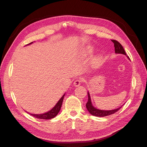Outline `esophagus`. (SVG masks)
I'll return each mask as SVG.
<instances>
[{
	"mask_svg": "<svg viewBox=\"0 0 147 147\" xmlns=\"http://www.w3.org/2000/svg\"><path fill=\"white\" fill-rule=\"evenodd\" d=\"M82 80L81 79H77L74 82V86L75 87H77V86H78L80 85V84L82 83Z\"/></svg>",
	"mask_w": 147,
	"mask_h": 147,
	"instance_id": "esophagus-1",
	"label": "esophagus"
}]
</instances>
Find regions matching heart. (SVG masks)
Here are the masks:
<instances>
[{
  "label": "heart",
  "mask_w": 147,
  "mask_h": 147,
  "mask_svg": "<svg viewBox=\"0 0 147 147\" xmlns=\"http://www.w3.org/2000/svg\"><path fill=\"white\" fill-rule=\"evenodd\" d=\"M90 52H91V50L90 51ZM100 57L99 56H98V57H96V58L94 59V62L95 63H98V62H99V61H100Z\"/></svg>",
  "instance_id": "heart-1"
}]
</instances>
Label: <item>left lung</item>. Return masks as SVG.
<instances>
[{"mask_svg":"<svg viewBox=\"0 0 147 147\" xmlns=\"http://www.w3.org/2000/svg\"><path fill=\"white\" fill-rule=\"evenodd\" d=\"M112 41L114 43L115 53L126 55V53L125 51H124V48L121 44H120L118 41L115 40H112ZM127 57L128 59H129V57L128 56H127ZM88 100L86 104V107L87 110H88V112L90 113V114L93 115V116L99 117L108 116V115H110L115 113V112H117V111H118L121 108V107H122V106H121L117 109H114V110H102L97 109L92 105L90 95V93H89V92H88Z\"/></svg>","mask_w":147,"mask_h":147,"instance_id":"1","label":"left lung"}]
</instances>
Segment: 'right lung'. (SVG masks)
Returning <instances> with one entry per match:
<instances>
[{"label": "right lung", "instance_id": "add662e5", "mask_svg": "<svg viewBox=\"0 0 147 147\" xmlns=\"http://www.w3.org/2000/svg\"><path fill=\"white\" fill-rule=\"evenodd\" d=\"M32 43V42H31L28 45H30V44ZM65 94L61 97V98L59 99V100L57 102V103L55 105V106L53 107L51 110L48 111V112L44 113L43 114H32V113H29L30 115H32V117L37 118H39V119H50L51 118H53L54 117H55L56 115L58 114V113L59 112V111L61 110V106H62V104H63V101L64 99Z\"/></svg>", "mask_w": 147, "mask_h": 147}]
</instances>
